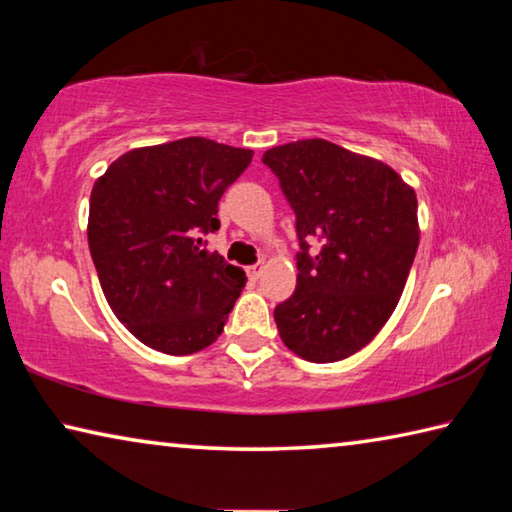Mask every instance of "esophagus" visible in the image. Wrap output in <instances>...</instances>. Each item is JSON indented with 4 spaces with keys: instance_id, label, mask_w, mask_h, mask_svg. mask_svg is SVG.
Wrapping results in <instances>:
<instances>
[{
    "instance_id": "esophagus-1",
    "label": "esophagus",
    "mask_w": 512,
    "mask_h": 512,
    "mask_svg": "<svg viewBox=\"0 0 512 512\" xmlns=\"http://www.w3.org/2000/svg\"><path fill=\"white\" fill-rule=\"evenodd\" d=\"M264 273V266H262V262L259 264H253V266H248V275L253 277V280H259V275Z\"/></svg>"
}]
</instances>
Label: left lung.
<instances>
[{
  "instance_id": "8db88e82",
  "label": "left lung",
  "mask_w": 512,
  "mask_h": 512,
  "mask_svg": "<svg viewBox=\"0 0 512 512\" xmlns=\"http://www.w3.org/2000/svg\"><path fill=\"white\" fill-rule=\"evenodd\" d=\"M300 241L293 296L275 307L280 339L311 363L359 352L400 302L418 250V198L388 164L327 140L273 146ZM314 238L316 256L308 253Z\"/></svg>"
}]
</instances>
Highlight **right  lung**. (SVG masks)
Returning a JSON list of instances; mask_svg holds the SVG:
<instances>
[{
    "mask_svg": "<svg viewBox=\"0 0 512 512\" xmlns=\"http://www.w3.org/2000/svg\"><path fill=\"white\" fill-rule=\"evenodd\" d=\"M250 160V149L185 137L124 153L94 183L88 244L103 296L149 348L183 357L221 336L246 273L203 237Z\"/></svg>",
    "mask_w": 512,
    "mask_h": 512,
    "instance_id": "add662e5",
    "label": "right lung"
}]
</instances>
